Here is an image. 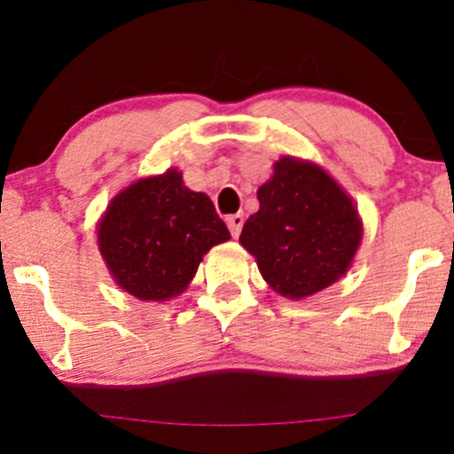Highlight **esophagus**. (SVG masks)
Masks as SVG:
<instances>
[{
	"label": "esophagus",
	"mask_w": 454,
	"mask_h": 454,
	"mask_svg": "<svg viewBox=\"0 0 454 454\" xmlns=\"http://www.w3.org/2000/svg\"><path fill=\"white\" fill-rule=\"evenodd\" d=\"M243 222H245V220H243L241 213H237V215H228V217H226V223H228V228H231L232 237H239V234H241Z\"/></svg>",
	"instance_id": "1"
}]
</instances>
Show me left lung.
Masks as SVG:
<instances>
[{
  "label": "left lung",
  "instance_id": "8db88e82",
  "mask_svg": "<svg viewBox=\"0 0 454 454\" xmlns=\"http://www.w3.org/2000/svg\"><path fill=\"white\" fill-rule=\"evenodd\" d=\"M260 209L239 243L264 281L286 299H307L340 281L363 241L352 196L316 161L284 155L258 187Z\"/></svg>",
  "mask_w": 454,
  "mask_h": 454
}]
</instances>
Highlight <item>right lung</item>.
<instances>
[{
  "label": "right lung",
  "mask_w": 454,
  "mask_h": 454,
  "mask_svg": "<svg viewBox=\"0 0 454 454\" xmlns=\"http://www.w3.org/2000/svg\"><path fill=\"white\" fill-rule=\"evenodd\" d=\"M96 234L114 284L155 303L185 293L202 256L231 239L211 198L190 190L176 168L123 187L108 202Z\"/></svg>",
  "instance_id": "obj_1"
}]
</instances>
